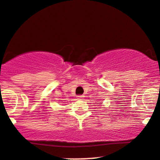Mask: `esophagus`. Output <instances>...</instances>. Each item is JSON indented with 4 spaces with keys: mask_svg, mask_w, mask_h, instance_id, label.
<instances>
[{
    "mask_svg": "<svg viewBox=\"0 0 160 160\" xmlns=\"http://www.w3.org/2000/svg\"><path fill=\"white\" fill-rule=\"evenodd\" d=\"M84 98V95H78V99H79V100H81V99H82Z\"/></svg>",
    "mask_w": 160,
    "mask_h": 160,
    "instance_id": "34e87169",
    "label": "esophagus"
}]
</instances>
